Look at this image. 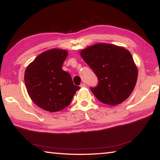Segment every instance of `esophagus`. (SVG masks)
I'll return each instance as SVG.
<instances>
[{
    "instance_id": "1",
    "label": "esophagus",
    "mask_w": 160,
    "mask_h": 160,
    "mask_svg": "<svg viewBox=\"0 0 160 160\" xmlns=\"http://www.w3.org/2000/svg\"><path fill=\"white\" fill-rule=\"evenodd\" d=\"M85 87H86V85L85 83H82L80 85V88H85Z\"/></svg>"
}]
</instances>
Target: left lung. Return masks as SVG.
<instances>
[{
    "mask_svg": "<svg viewBox=\"0 0 160 160\" xmlns=\"http://www.w3.org/2000/svg\"><path fill=\"white\" fill-rule=\"evenodd\" d=\"M80 55L98 78V84L90 88L104 104H119L133 91L138 69L131 53L125 48L100 43L80 51Z\"/></svg>",
    "mask_w": 160,
    "mask_h": 160,
    "instance_id": "obj_1",
    "label": "left lung"
}]
</instances>
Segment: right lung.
<instances>
[{
  "label": "right lung",
  "mask_w": 160,
  "mask_h": 160,
  "mask_svg": "<svg viewBox=\"0 0 160 160\" xmlns=\"http://www.w3.org/2000/svg\"><path fill=\"white\" fill-rule=\"evenodd\" d=\"M68 51L58 48L39 54L27 67L25 82L29 96L38 107L50 112L63 109L80 88L62 69Z\"/></svg>",
  "instance_id": "1"
}]
</instances>
